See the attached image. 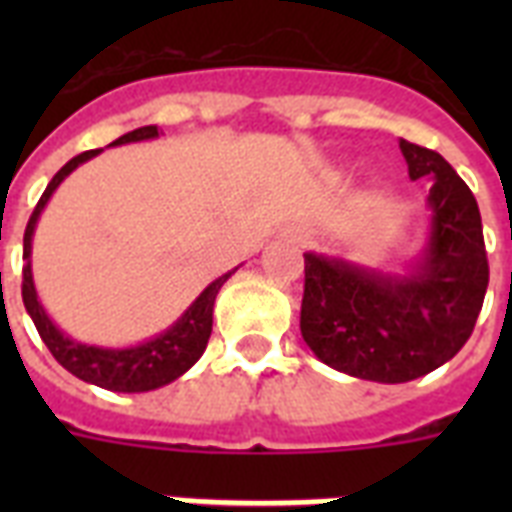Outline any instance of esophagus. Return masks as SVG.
I'll return each mask as SVG.
<instances>
[{
	"instance_id": "esophagus-1",
	"label": "esophagus",
	"mask_w": 512,
	"mask_h": 512,
	"mask_svg": "<svg viewBox=\"0 0 512 512\" xmlns=\"http://www.w3.org/2000/svg\"><path fill=\"white\" fill-rule=\"evenodd\" d=\"M297 241H303V236H297Z\"/></svg>"
}]
</instances>
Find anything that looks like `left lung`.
Masks as SVG:
<instances>
[{"instance_id": "8db88e82", "label": "left lung", "mask_w": 512, "mask_h": 512, "mask_svg": "<svg viewBox=\"0 0 512 512\" xmlns=\"http://www.w3.org/2000/svg\"><path fill=\"white\" fill-rule=\"evenodd\" d=\"M409 177H430L428 241L404 273L305 252L300 332L319 361L358 380L409 382L460 353L489 287L476 196L430 148L398 140Z\"/></svg>"}]
</instances>
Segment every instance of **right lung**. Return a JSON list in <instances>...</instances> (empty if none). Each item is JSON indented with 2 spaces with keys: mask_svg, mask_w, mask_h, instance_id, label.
<instances>
[{
  "mask_svg": "<svg viewBox=\"0 0 512 512\" xmlns=\"http://www.w3.org/2000/svg\"><path fill=\"white\" fill-rule=\"evenodd\" d=\"M154 138H159V130H156V124H148V127H138V130L122 135V138H116L111 146H124V143H140V140ZM100 151L103 148L84 151V154L74 156L66 167H60L58 175L52 177L50 185L44 188L42 199L36 204L34 215H31V220L26 225V233H23V260H26V265H23V305H26L36 332L44 340V345L50 348L55 361L74 374V377L90 382V385H98V388L114 390V393H146V390L170 385L172 380H177L180 374L188 372L199 361L204 348H207L209 335H212L215 297L225 281L231 279V273H236V268L212 281L188 305V311L170 329H164L162 335L151 337V340L140 342V345H130V348H100V345H87V342L71 340L66 332H60L55 327V321L42 308V303H39V295H36L34 273H31V239H34L36 220L42 215V209L47 207V201L55 193V188L79 164L90 162L92 156H98Z\"/></svg>",
  "mask_w": 512,
  "mask_h": 512,
  "instance_id": "obj_1",
  "label": "right lung"
}]
</instances>
